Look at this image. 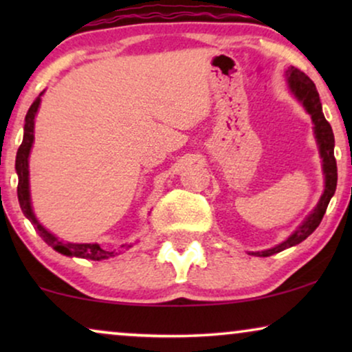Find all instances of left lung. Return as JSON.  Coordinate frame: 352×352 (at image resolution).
<instances>
[{
  "instance_id": "left-lung-1",
  "label": "left lung",
  "mask_w": 352,
  "mask_h": 352,
  "mask_svg": "<svg viewBox=\"0 0 352 352\" xmlns=\"http://www.w3.org/2000/svg\"><path fill=\"white\" fill-rule=\"evenodd\" d=\"M288 78V88L295 98L302 104V107L306 109V112L311 115L312 123H314V134L317 139V144H319V152L322 157V168H324L325 175V189L324 194H322L319 204L312 213L307 216V218L302 221V224L298 228L295 232H293L290 237H288L285 242H282L277 247L264 250V252H256L252 254H256V256H271V254H276L278 252H283V250L295 247V245L301 243L302 240H306L309 235L314 232V230L319 228L322 218H324L327 206L330 204V199L333 197L336 190V181H338V173H336V160H335V138L333 131H331L330 123L327 122L324 117V112H322V104L319 99V93H317L316 85L312 83V80L306 74H302L301 70L295 69V67H290L285 72Z\"/></svg>"
}]
</instances>
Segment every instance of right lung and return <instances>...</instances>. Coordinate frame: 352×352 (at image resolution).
<instances>
[{
    "label": "right lung",
    "instance_id": "right-lung-1",
    "mask_svg": "<svg viewBox=\"0 0 352 352\" xmlns=\"http://www.w3.org/2000/svg\"><path fill=\"white\" fill-rule=\"evenodd\" d=\"M45 93V91H43ZM33 100V104L28 109L25 115V126H23V141L17 151L16 157V171L19 176V184H17V197L19 204H21V208L23 214L30 219L33 228L38 230L40 237L45 240V242L59 252L65 256H76V258H85V259H93V261H100V259H107L113 256V252H107V250H102L98 243H69L64 242V240H59L56 235H52L50 230H46L43 226L38 223L32 210V201H30V186H28V155H30L32 146H33V128H35V115L38 112V107H40L41 96Z\"/></svg>",
    "mask_w": 352,
    "mask_h": 352
}]
</instances>
